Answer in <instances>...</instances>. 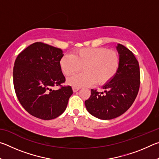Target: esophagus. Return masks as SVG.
<instances>
[{
    "mask_svg": "<svg viewBox=\"0 0 159 159\" xmlns=\"http://www.w3.org/2000/svg\"><path fill=\"white\" fill-rule=\"evenodd\" d=\"M72 89H73V91H74V93H76V92H77V91L79 90L80 88H75V87H73V88H72Z\"/></svg>",
    "mask_w": 159,
    "mask_h": 159,
    "instance_id": "esophagus-1",
    "label": "esophagus"
}]
</instances>
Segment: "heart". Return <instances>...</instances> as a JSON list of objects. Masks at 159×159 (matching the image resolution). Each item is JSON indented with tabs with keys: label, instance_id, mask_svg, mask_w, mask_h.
Wrapping results in <instances>:
<instances>
[{
	"label": "heart",
	"instance_id": "1",
	"mask_svg": "<svg viewBox=\"0 0 159 159\" xmlns=\"http://www.w3.org/2000/svg\"><path fill=\"white\" fill-rule=\"evenodd\" d=\"M120 63V55L116 50L92 48L77 50L73 55H63L60 66L66 76L78 73L83 67V73L69 78L66 81L69 85L80 88L95 83L98 85L108 83L117 74Z\"/></svg>",
	"mask_w": 159,
	"mask_h": 159
}]
</instances>
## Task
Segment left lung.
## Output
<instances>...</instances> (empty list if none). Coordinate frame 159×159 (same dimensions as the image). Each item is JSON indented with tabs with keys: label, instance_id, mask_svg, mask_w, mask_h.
Wrapping results in <instances>:
<instances>
[{
	"label": "left lung",
	"instance_id": "8db88e82",
	"mask_svg": "<svg viewBox=\"0 0 159 159\" xmlns=\"http://www.w3.org/2000/svg\"><path fill=\"white\" fill-rule=\"evenodd\" d=\"M116 49L120 55L119 69L116 76L102 86L104 93L91 90L85 105L91 115L110 120L122 115L130 108L138 95L140 84L138 61L131 51L121 44Z\"/></svg>",
	"mask_w": 159,
	"mask_h": 159
}]
</instances>
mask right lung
I'll use <instances>...</instances> for the list:
<instances>
[{
  "mask_svg": "<svg viewBox=\"0 0 159 159\" xmlns=\"http://www.w3.org/2000/svg\"><path fill=\"white\" fill-rule=\"evenodd\" d=\"M60 48L36 42L19 54L13 69V83L19 102L26 111L43 120H51L65 111L73 94L71 86H63L65 77L60 61ZM54 86L60 89L52 90Z\"/></svg>",
  "mask_w": 159,
  "mask_h": 159,
  "instance_id": "add662e5",
  "label": "right lung"
}]
</instances>
